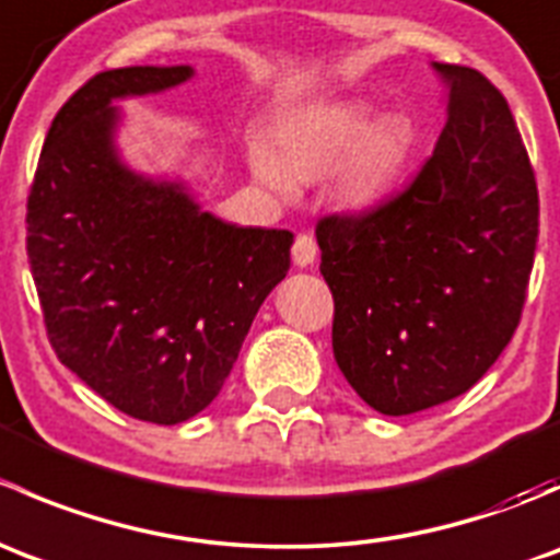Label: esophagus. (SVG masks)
Returning a JSON list of instances; mask_svg holds the SVG:
<instances>
[{"label": "esophagus", "mask_w": 560, "mask_h": 560, "mask_svg": "<svg viewBox=\"0 0 560 560\" xmlns=\"http://www.w3.org/2000/svg\"><path fill=\"white\" fill-rule=\"evenodd\" d=\"M316 254H319V248H316V241L312 235H298L295 246H292V262H295L298 268H308V265H314Z\"/></svg>", "instance_id": "esophagus-1"}]
</instances>
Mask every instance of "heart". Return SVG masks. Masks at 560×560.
<instances>
[{
  "mask_svg": "<svg viewBox=\"0 0 560 560\" xmlns=\"http://www.w3.org/2000/svg\"><path fill=\"white\" fill-rule=\"evenodd\" d=\"M415 149L406 118L376 116L365 103L341 100L290 113L273 132V154L252 149V167L262 184L290 191L292 180L330 171V195L343 211L382 206L404 178Z\"/></svg>",
  "mask_w": 560,
  "mask_h": 560,
  "instance_id": "b5f03b06",
  "label": "heart"
}]
</instances>
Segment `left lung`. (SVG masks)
<instances>
[{"label":"left lung","instance_id":"1","mask_svg":"<svg viewBox=\"0 0 560 560\" xmlns=\"http://www.w3.org/2000/svg\"><path fill=\"white\" fill-rule=\"evenodd\" d=\"M447 124L406 191L316 224L332 354L354 393L400 417L477 385L525 303L539 195L510 105L471 67L431 61Z\"/></svg>","mask_w":560,"mask_h":560}]
</instances>
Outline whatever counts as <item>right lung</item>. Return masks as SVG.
<instances>
[{"label": "right lung", "instance_id": "right-lung-1", "mask_svg": "<svg viewBox=\"0 0 560 560\" xmlns=\"http://www.w3.org/2000/svg\"><path fill=\"white\" fill-rule=\"evenodd\" d=\"M189 65L121 67L56 113L26 206V254L50 347L124 415L175 425L206 409L265 298L290 270V230L202 211L184 180L118 154L116 100L160 94Z\"/></svg>", "mask_w": 560, "mask_h": 560}]
</instances>
